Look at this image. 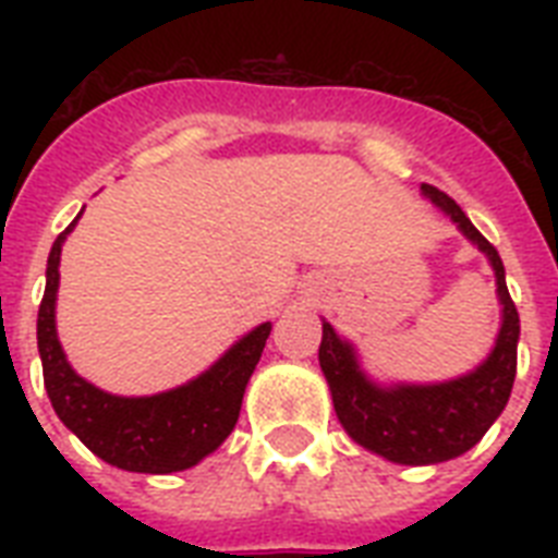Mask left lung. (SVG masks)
<instances>
[{"mask_svg":"<svg viewBox=\"0 0 558 558\" xmlns=\"http://www.w3.org/2000/svg\"><path fill=\"white\" fill-rule=\"evenodd\" d=\"M423 196L434 202L446 217L460 228L495 271V292L501 304V330L495 348L475 371L446 381H393L379 385L359 365L356 348L322 322V362L324 379L330 385L332 408L344 432L362 449L402 463V466H432L442 460L460 458L475 442H481L489 425L501 416L515 381V356H519V310L512 304L504 278V263L495 245L477 231L451 196L432 185H423Z\"/></svg>","mask_w":558,"mask_h":558,"instance_id":"obj_1","label":"left lung"}]
</instances>
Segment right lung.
<instances>
[{
  "mask_svg": "<svg viewBox=\"0 0 558 558\" xmlns=\"http://www.w3.org/2000/svg\"><path fill=\"white\" fill-rule=\"evenodd\" d=\"M77 219L51 245L46 295L37 315V348L51 408L65 428L77 434L83 446L107 460L109 466L144 475H170L196 466L234 432L245 385L260 362L271 324L266 322L245 332L208 371L179 388L153 397H118L100 390L69 365L63 344L57 339L60 252Z\"/></svg>",
  "mask_w": 558,
  "mask_h": 558,
  "instance_id": "add662e5",
  "label": "right lung"
}]
</instances>
